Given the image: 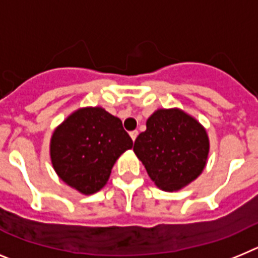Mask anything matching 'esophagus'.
Masks as SVG:
<instances>
[{"label": "esophagus", "instance_id": "esophagus-1", "mask_svg": "<svg viewBox=\"0 0 258 258\" xmlns=\"http://www.w3.org/2000/svg\"><path fill=\"white\" fill-rule=\"evenodd\" d=\"M131 137H132V140L136 141V138L138 137V131H132L131 132Z\"/></svg>", "mask_w": 258, "mask_h": 258}]
</instances>
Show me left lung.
Segmentation results:
<instances>
[{"mask_svg":"<svg viewBox=\"0 0 258 258\" xmlns=\"http://www.w3.org/2000/svg\"><path fill=\"white\" fill-rule=\"evenodd\" d=\"M137 137L134 152L157 187L175 191L203 172L209 152L207 132L179 109H157Z\"/></svg>","mask_w":258,"mask_h":258,"instance_id":"1","label":"left lung"}]
</instances>
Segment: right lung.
I'll return each mask as SVG.
<instances>
[{
  "instance_id": "right-lung-1",
  "label": "right lung",
  "mask_w": 258,
  "mask_h": 258,
  "mask_svg": "<svg viewBox=\"0 0 258 258\" xmlns=\"http://www.w3.org/2000/svg\"><path fill=\"white\" fill-rule=\"evenodd\" d=\"M132 147L121 120L95 107L79 109L56 127L50 155L59 177L90 195L103 187L117 157Z\"/></svg>"
}]
</instances>
